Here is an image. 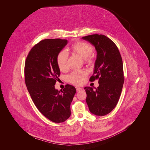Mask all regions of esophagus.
Here are the masks:
<instances>
[{
	"mask_svg": "<svg viewBox=\"0 0 150 150\" xmlns=\"http://www.w3.org/2000/svg\"><path fill=\"white\" fill-rule=\"evenodd\" d=\"M83 88H80V87L76 88V91H77V92L80 91H83Z\"/></svg>",
	"mask_w": 150,
	"mask_h": 150,
	"instance_id": "34e87169",
	"label": "esophagus"
}]
</instances>
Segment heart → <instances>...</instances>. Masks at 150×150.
<instances>
[{"label":"heart","instance_id":"b5f03b06","mask_svg":"<svg viewBox=\"0 0 150 150\" xmlns=\"http://www.w3.org/2000/svg\"><path fill=\"white\" fill-rule=\"evenodd\" d=\"M71 50L83 57L87 63L92 64L93 62V58L91 56V54L92 53L93 49L90 44L80 41L71 45ZM68 58L69 53L66 50H63L58 53L57 62L59 69L61 71H65L67 69ZM87 74V71L85 70H75L69 74L67 76V79L71 84L80 86L85 83Z\"/></svg>","mask_w":150,"mask_h":150}]
</instances>
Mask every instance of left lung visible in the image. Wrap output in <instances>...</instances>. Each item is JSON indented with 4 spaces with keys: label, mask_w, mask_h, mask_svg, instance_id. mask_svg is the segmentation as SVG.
I'll use <instances>...</instances> for the list:
<instances>
[{
    "label": "left lung",
    "mask_w": 150,
    "mask_h": 150,
    "mask_svg": "<svg viewBox=\"0 0 150 150\" xmlns=\"http://www.w3.org/2000/svg\"><path fill=\"white\" fill-rule=\"evenodd\" d=\"M93 44L97 51L93 75L89 81L99 79V86L84 88L86 102L92 114L103 116L110 113L118 103L124 76L122 59L118 47L111 39L103 35L94 34L82 38Z\"/></svg>",
    "instance_id": "8db88e82"
}]
</instances>
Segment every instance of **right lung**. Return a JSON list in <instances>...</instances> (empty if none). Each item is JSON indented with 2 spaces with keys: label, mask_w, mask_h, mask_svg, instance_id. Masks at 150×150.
Wrapping results in <instances>:
<instances>
[{
  "label": "right lung",
  "mask_w": 150,
  "mask_h": 150,
  "mask_svg": "<svg viewBox=\"0 0 150 150\" xmlns=\"http://www.w3.org/2000/svg\"><path fill=\"white\" fill-rule=\"evenodd\" d=\"M67 43V40L61 39L42 40L32 48L25 64V84L34 104L44 116L55 123L70 117V104L76 92L69 84L59 91L54 86L61 74L57 55Z\"/></svg>",
  "instance_id": "right-lung-1"
}]
</instances>
